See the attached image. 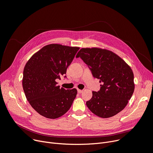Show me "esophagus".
Returning a JSON list of instances; mask_svg holds the SVG:
<instances>
[{
  "label": "esophagus",
  "instance_id": "obj_1",
  "mask_svg": "<svg viewBox=\"0 0 153 153\" xmlns=\"http://www.w3.org/2000/svg\"><path fill=\"white\" fill-rule=\"evenodd\" d=\"M77 91H78V93H82L83 92V90L78 89V90H77Z\"/></svg>",
  "mask_w": 153,
  "mask_h": 153
}]
</instances>
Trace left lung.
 <instances>
[{"instance_id":"obj_1","label":"left lung","mask_w":153,"mask_h":153,"mask_svg":"<svg viewBox=\"0 0 153 153\" xmlns=\"http://www.w3.org/2000/svg\"><path fill=\"white\" fill-rule=\"evenodd\" d=\"M79 57L94 78L100 79V90L93 91L86 106L101 118H110L122 111L134 90V75L129 65L113 52L98 48H82Z\"/></svg>"}]
</instances>
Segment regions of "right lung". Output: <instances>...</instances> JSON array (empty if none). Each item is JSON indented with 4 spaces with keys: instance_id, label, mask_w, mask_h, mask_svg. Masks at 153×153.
Listing matches in <instances>:
<instances>
[{
    "instance_id": "add662e5",
    "label": "right lung",
    "mask_w": 153,
    "mask_h": 153,
    "mask_svg": "<svg viewBox=\"0 0 153 153\" xmlns=\"http://www.w3.org/2000/svg\"><path fill=\"white\" fill-rule=\"evenodd\" d=\"M79 49L60 44L48 45L35 53L26 63L23 89L29 103L40 115L55 119L70 108L76 96V89L66 90L58 86L56 80L66 74Z\"/></svg>"
}]
</instances>
